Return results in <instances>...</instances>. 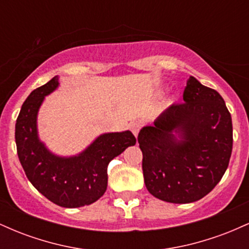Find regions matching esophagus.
I'll return each instance as SVG.
<instances>
[{"instance_id": "1", "label": "esophagus", "mask_w": 249, "mask_h": 249, "mask_svg": "<svg viewBox=\"0 0 249 249\" xmlns=\"http://www.w3.org/2000/svg\"><path fill=\"white\" fill-rule=\"evenodd\" d=\"M141 128H142V124L139 122H133V123H131V124H130V130L132 131V133L136 137L138 136V133H139V131H141Z\"/></svg>"}]
</instances>
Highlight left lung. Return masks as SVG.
Listing matches in <instances>:
<instances>
[{"label":"left lung","instance_id":"obj_1","mask_svg":"<svg viewBox=\"0 0 249 249\" xmlns=\"http://www.w3.org/2000/svg\"><path fill=\"white\" fill-rule=\"evenodd\" d=\"M182 97L184 103L171 105L138 134L147 191L172 204L210 193L227 170L233 147L232 117L219 92L191 76Z\"/></svg>","mask_w":249,"mask_h":249}]
</instances>
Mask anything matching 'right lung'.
<instances>
[{"label":"right lung","mask_w":249,"mask_h":249,"mask_svg":"<svg viewBox=\"0 0 249 249\" xmlns=\"http://www.w3.org/2000/svg\"><path fill=\"white\" fill-rule=\"evenodd\" d=\"M57 87L58 78L53 77L25 99L15 125L17 154L27 178L45 198L61 207H82L105 193L108 162L136 144V137L131 131L104 133L77 156L51 153L38 139L37 113L44 97Z\"/></svg>","instance_id":"right-lung-1"}]
</instances>
